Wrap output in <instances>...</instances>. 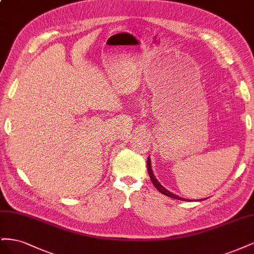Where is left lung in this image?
I'll list each match as a JSON object with an SVG mask.
<instances>
[{"instance_id": "1", "label": "left lung", "mask_w": 254, "mask_h": 254, "mask_svg": "<svg viewBox=\"0 0 254 254\" xmlns=\"http://www.w3.org/2000/svg\"><path fill=\"white\" fill-rule=\"evenodd\" d=\"M147 170H148V174H149V177H150V180H151L152 184L156 187V189L160 191V193H162V194H164L165 196H168V197H171V198L178 199V200H187V199H183V198H181V197H179V196H177V195L171 193V191L167 190L163 186H161L160 182L157 180L155 175H153V173H152L151 165H150V158H149V157H148V159H147ZM200 200H201V199H200ZM197 201H198V200H197Z\"/></svg>"}]
</instances>
